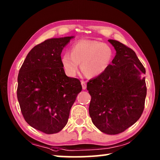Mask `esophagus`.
I'll return each instance as SVG.
<instances>
[{
  "instance_id": "1",
  "label": "esophagus",
  "mask_w": 160,
  "mask_h": 160,
  "mask_svg": "<svg viewBox=\"0 0 160 160\" xmlns=\"http://www.w3.org/2000/svg\"><path fill=\"white\" fill-rule=\"evenodd\" d=\"M81 85H82V89H83V90H85L86 88H87V85H86L85 81H84V80H81Z\"/></svg>"
}]
</instances>
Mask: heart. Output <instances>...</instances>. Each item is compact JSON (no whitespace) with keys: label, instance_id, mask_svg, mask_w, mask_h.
I'll list each match as a JSON object with an SVG mask.
<instances>
[{"label":"heart","instance_id":"1","mask_svg":"<svg viewBox=\"0 0 160 160\" xmlns=\"http://www.w3.org/2000/svg\"><path fill=\"white\" fill-rule=\"evenodd\" d=\"M113 58L110 45L96 40H82L76 42L70 48V54L65 52L61 57V63L66 75L74 77L79 63L85 75L95 78L108 69Z\"/></svg>","mask_w":160,"mask_h":160}]
</instances>
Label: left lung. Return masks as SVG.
Returning <instances> with one entry per match:
<instances>
[{
  "label": "left lung",
  "mask_w": 160,
  "mask_h": 160,
  "mask_svg": "<svg viewBox=\"0 0 160 160\" xmlns=\"http://www.w3.org/2000/svg\"><path fill=\"white\" fill-rule=\"evenodd\" d=\"M116 55L102 75L89 80V113L101 132L117 135L134 125L143 112L147 95L145 68L136 53L125 45L108 40Z\"/></svg>",
  "instance_id": "8db88e82"
}]
</instances>
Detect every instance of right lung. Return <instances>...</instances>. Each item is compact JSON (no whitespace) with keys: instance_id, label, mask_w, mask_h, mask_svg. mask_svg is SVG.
Here are the masks:
<instances>
[{"instance_id":"obj_1","label":"right lung","mask_w":160,"mask_h":160,"mask_svg":"<svg viewBox=\"0 0 160 160\" xmlns=\"http://www.w3.org/2000/svg\"><path fill=\"white\" fill-rule=\"evenodd\" d=\"M71 37L51 38L28 52L18 76L17 98L25 120L45 134L66 125L71 107L82 90L78 78L65 75L61 52Z\"/></svg>"}]
</instances>
